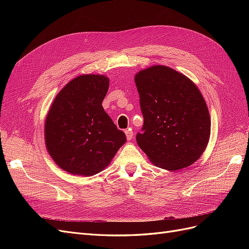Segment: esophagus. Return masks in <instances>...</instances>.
<instances>
[{
    "mask_svg": "<svg viewBox=\"0 0 249 249\" xmlns=\"http://www.w3.org/2000/svg\"><path fill=\"white\" fill-rule=\"evenodd\" d=\"M125 136L127 140H131L133 138V132L131 130H126L125 131Z\"/></svg>",
    "mask_w": 249,
    "mask_h": 249,
    "instance_id": "1",
    "label": "esophagus"
}]
</instances>
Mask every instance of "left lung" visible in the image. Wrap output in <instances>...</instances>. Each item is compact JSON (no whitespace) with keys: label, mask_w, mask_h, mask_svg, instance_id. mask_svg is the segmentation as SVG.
<instances>
[{"label":"left lung","mask_w":249,"mask_h":249,"mask_svg":"<svg viewBox=\"0 0 249 249\" xmlns=\"http://www.w3.org/2000/svg\"><path fill=\"white\" fill-rule=\"evenodd\" d=\"M143 114L139 147L157 167L176 171L205 152L211 119L197 86L168 66L153 65L135 76Z\"/></svg>","instance_id":"8db88e82"}]
</instances>
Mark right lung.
Here are the masks:
<instances>
[{"label":"right lung","mask_w":249,"mask_h":249,"mask_svg":"<svg viewBox=\"0 0 249 249\" xmlns=\"http://www.w3.org/2000/svg\"><path fill=\"white\" fill-rule=\"evenodd\" d=\"M108 89L107 76L81 74L53 102L44 123V141L52 159L64 171L94 176L125 143L124 133L102 106Z\"/></svg>","instance_id":"obj_1"}]
</instances>
